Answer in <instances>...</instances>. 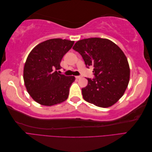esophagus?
I'll list each match as a JSON object with an SVG mask.
<instances>
[{
  "label": "esophagus",
  "mask_w": 152,
  "mask_h": 152,
  "mask_svg": "<svg viewBox=\"0 0 152 152\" xmlns=\"http://www.w3.org/2000/svg\"><path fill=\"white\" fill-rule=\"evenodd\" d=\"M75 78H76V79H81V78H82V76H76L75 77Z\"/></svg>",
  "instance_id": "esophagus-1"
}]
</instances>
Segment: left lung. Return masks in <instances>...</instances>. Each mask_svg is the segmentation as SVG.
Wrapping results in <instances>:
<instances>
[{"mask_svg":"<svg viewBox=\"0 0 152 152\" xmlns=\"http://www.w3.org/2000/svg\"><path fill=\"white\" fill-rule=\"evenodd\" d=\"M73 49L83 58L87 68L93 66L94 78L82 89L86 102L107 108L118 102L127 89L130 77L127 59L117 45L107 39L77 41Z\"/></svg>","mask_w":152,"mask_h":152,"instance_id":"left-lung-1","label":"left lung"}]
</instances>
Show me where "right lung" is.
<instances>
[{
  "label": "right lung",
  "mask_w": 152,
  "mask_h": 152,
  "mask_svg": "<svg viewBox=\"0 0 152 152\" xmlns=\"http://www.w3.org/2000/svg\"><path fill=\"white\" fill-rule=\"evenodd\" d=\"M74 41L52 39L38 44L26 60L23 79L27 91L36 102L52 106L68 98L73 76L59 74L61 59Z\"/></svg>",
  "instance_id": "obj_1"
}]
</instances>
